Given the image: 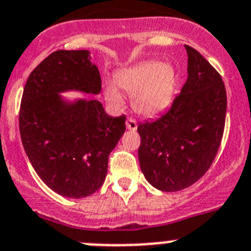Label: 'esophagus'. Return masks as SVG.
Segmentation results:
<instances>
[{
    "instance_id": "obj_1",
    "label": "esophagus",
    "mask_w": 251,
    "mask_h": 251,
    "mask_svg": "<svg viewBox=\"0 0 251 251\" xmlns=\"http://www.w3.org/2000/svg\"><path fill=\"white\" fill-rule=\"evenodd\" d=\"M126 128H127V130H131V131L136 130L137 128L136 121L133 120L132 118H128L127 120H126Z\"/></svg>"
}]
</instances>
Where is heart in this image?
I'll return each instance as SVG.
<instances>
[{"label": "heart", "mask_w": 251, "mask_h": 251, "mask_svg": "<svg viewBox=\"0 0 251 251\" xmlns=\"http://www.w3.org/2000/svg\"><path fill=\"white\" fill-rule=\"evenodd\" d=\"M178 84L175 65L147 60L124 68L115 74V83L104 85V98L114 109L124 104V93L131 95L135 111L144 116H156L171 106Z\"/></svg>", "instance_id": "1"}]
</instances>
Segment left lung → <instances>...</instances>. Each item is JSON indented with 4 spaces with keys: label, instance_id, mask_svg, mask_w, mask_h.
<instances>
[{
    "label": "left lung",
    "instance_id": "1",
    "mask_svg": "<svg viewBox=\"0 0 251 251\" xmlns=\"http://www.w3.org/2000/svg\"><path fill=\"white\" fill-rule=\"evenodd\" d=\"M186 84L171 109L139 124L140 167L151 186L177 192L196 183L215 158L226 114V93L219 73L200 51L186 46Z\"/></svg>",
    "mask_w": 251,
    "mask_h": 251
}]
</instances>
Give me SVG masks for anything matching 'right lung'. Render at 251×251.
<instances>
[{"label": "right lung", "mask_w": 251, "mask_h": 251, "mask_svg": "<svg viewBox=\"0 0 251 251\" xmlns=\"http://www.w3.org/2000/svg\"><path fill=\"white\" fill-rule=\"evenodd\" d=\"M67 91L98 94L101 78L89 50H57L30 73L23 90L20 132L29 162L55 193L84 198L104 183L109 154L125 132L98 100H68Z\"/></svg>", "instance_id": "right-lung-1"}]
</instances>
